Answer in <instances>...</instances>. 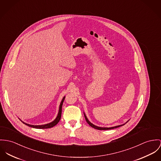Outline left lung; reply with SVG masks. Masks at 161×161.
<instances>
[{
  "instance_id": "left-lung-1",
  "label": "left lung",
  "mask_w": 161,
  "mask_h": 161,
  "mask_svg": "<svg viewBox=\"0 0 161 161\" xmlns=\"http://www.w3.org/2000/svg\"><path fill=\"white\" fill-rule=\"evenodd\" d=\"M84 116H85V118H86V121H87V122L88 124H89V125H90L92 127H93V128H94V129H97V130H110V129H116V128H117V127H120V126H122V125H125L126 123H125V124H122V125H117V126H114V127H98V126H97V125H94V124H93L92 123H91L90 121H89V120L88 119L87 117L86 116V114L84 113Z\"/></svg>"
}]
</instances>
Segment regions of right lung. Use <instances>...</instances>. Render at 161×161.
<instances>
[{"mask_svg":"<svg viewBox=\"0 0 161 161\" xmlns=\"http://www.w3.org/2000/svg\"><path fill=\"white\" fill-rule=\"evenodd\" d=\"M64 98H65V97H64L61 100V102L60 103V104H59V111L58 113V115L57 117L55 118V119L50 122V123H48V124H44V125H31L29 124H27V123H25V122L22 121L21 119V121L25 124V125L31 127H32V128H35V129H49V128H52L53 127H54L55 125H56L59 121L60 119H61V111H62V106H63V102L64 100Z\"/></svg>","mask_w":161,"mask_h":161,"instance_id":"1","label":"right lung"}]
</instances>
